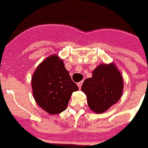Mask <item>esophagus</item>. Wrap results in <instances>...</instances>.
<instances>
[{
  "label": "esophagus",
  "instance_id": "esophagus-1",
  "mask_svg": "<svg viewBox=\"0 0 148 148\" xmlns=\"http://www.w3.org/2000/svg\"><path fill=\"white\" fill-rule=\"evenodd\" d=\"M82 84H83L82 82H79V83H78V84H77V85H78V87H79V89L81 88V86H82Z\"/></svg>",
  "mask_w": 148,
  "mask_h": 148
}]
</instances>
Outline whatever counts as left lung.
I'll return each mask as SVG.
<instances>
[{
    "instance_id": "left-lung-1",
    "label": "left lung",
    "mask_w": 148,
    "mask_h": 148,
    "mask_svg": "<svg viewBox=\"0 0 148 148\" xmlns=\"http://www.w3.org/2000/svg\"><path fill=\"white\" fill-rule=\"evenodd\" d=\"M123 82L120 72L112 64H101L92 72V77L83 83L81 89L88 98L89 108L102 113L122 96Z\"/></svg>"
}]
</instances>
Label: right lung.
Here are the masks:
<instances>
[{
    "label": "right lung",
    "instance_id": "1",
    "mask_svg": "<svg viewBox=\"0 0 148 148\" xmlns=\"http://www.w3.org/2000/svg\"><path fill=\"white\" fill-rule=\"evenodd\" d=\"M33 97L49 114H58L67 108L73 92L78 86L71 79L64 62L53 55L45 60L32 78Z\"/></svg>",
    "mask_w": 148,
    "mask_h": 148
}]
</instances>
